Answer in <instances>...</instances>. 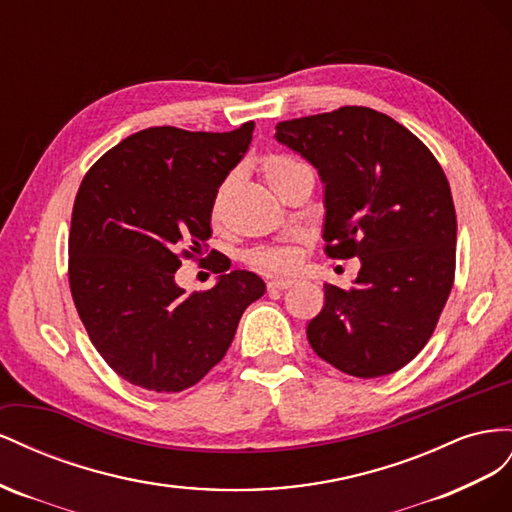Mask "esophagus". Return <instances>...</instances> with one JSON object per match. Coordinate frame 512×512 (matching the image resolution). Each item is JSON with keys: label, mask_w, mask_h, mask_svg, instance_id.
Segmentation results:
<instances>
[{"label": "esophagus", "mask_w": 512, "mask_h": 512, "mask_svg": "<svg viewBox=\"0 0 512 512\" xmlns=\"http://www.w3.org/2000/svg\"><path fill=\"white\" fill-rule=\"evenodd\" d=\"M289 287H291V281H285V279L268 281V291H283V289H289Z\"/></svg>", "instance_id": "obj_1"}]
</instances>
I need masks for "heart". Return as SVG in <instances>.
I'll return each instance as SVG.
<instances>
[{
    "mask_svg": "<svg viewBox=\"0 0 512 512\" xmlns=\"http://www.w3.org/2000/svg\"><path fill=\"white\" fill-rule=\"evenodd\" d=\"M300 167H304V165H300L298 160L283 156V154H270L261 160V173H264V178L274 193L279 191L289 175L298 171ZM227 188H229V184H223L212 199V206H210L212 223H218L223 218ZM248 261H251L257 270L272 272V274H289L298 268V255L294 251H289V248H257V251L248 255Z\"/></svg>",
    "mask_w": 512,
    "mask_h": 512,
    "instance_id": "heart-1",
    "label": "heart"
}]
</instances>
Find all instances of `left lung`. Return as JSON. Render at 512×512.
<instances>
[{
  "mask_svg": "<svg viewBox=\"0 0 512 512\" xmlns=\"http://www.w3.org/2000/svg\"><path fill=\"white\" fill-rule=\"evenodd\" d=\"M276 141L324 182L326 255L360 259L349 289L324 285L315 354L347 375L399 371L427 345L455 283L457 214L446 173L410 130L369 107L276 124Z\"/></svg>",
  "mask_w": 512,
  "mask_h": 512,
  "instance_id": "1",
  "label": "left lung"
}]
</instances>
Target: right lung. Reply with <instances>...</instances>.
Here are the masks:
<instances>
[{"label":"right lung","instance_id":"right-lung-1","mask_svg":"<svg viewBox=\"0 0 512 512\" xmlns=\"http://www.w3.org/2000/svg\"><path fill=\"white\" fill-rule=\"evenodd\" d=\"M154 126L126 137L85 173L72 206L68 283L90 341L133 386L182 392L223 360L246 306L266 285L248 270L212 289L175 285L182 259L206 261L210 206L253 139ZM229 270L225 255L214 272Z\"/></svg>","mask_w":512,"mask_h":512}]
</instances>
